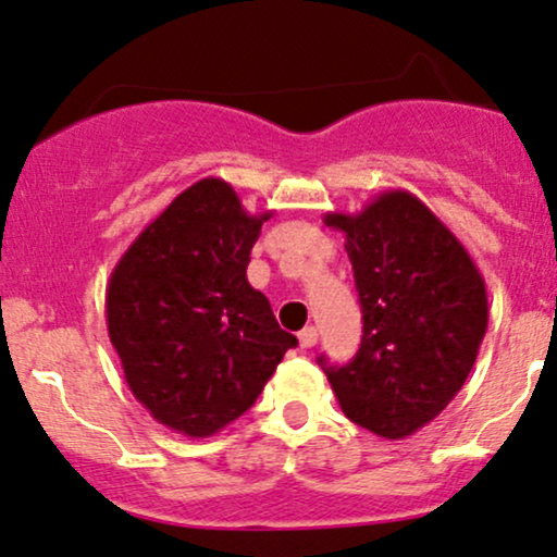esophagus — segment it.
I'll return each instance as SVG.
<instances>
[{
  "mask_svg": "<svg viewBox=\"0 0 557 557\" xmlns=\"http://www.w3.org/2000/svg\"><path fill=\"white\" fill-rule=\"evenodd\" d=\"M317 339H319L317 326H306V330L298 334V343H300V347H313V345H317Z\"/></svg>",
  "mask_w": 557,
  "mask_h": 557,
  "instance_id": "obj_1",
  "label": "esophagus"
}]
</instances>
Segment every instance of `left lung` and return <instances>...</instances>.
Masks as SVG:
<instances>
[{
    "label": "left lung",
    "instance_id": "1",
    "mask_svg": "<svg viewBox=\"0 0 557 557\" xmlns=\"http://www.w3.org/2000/svg\"><path fill=\"white\" fill-rule=\"evenodd\" d=\"M345 233L363 311L350 363L324 366L355 425L399 441L431 423L459 394L487 330L485 280L418 197L381 191L355 214L326 212Z\"/></svg>",
    "mask_w": 557,
    "mask_h": 557
}]
</instances>
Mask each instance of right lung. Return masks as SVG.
<instances>
[{
    "instance_id": "obj_1",
    "label": "right lung",
    "mask_w": 557,
    "mask_h": 557,
    "mask_svg": "<svg viewBox=\"0 0 557 557\" xmlns=\"http://www.w3.org/2000/svg\"><path fill=\"white\" fill-rule=\"evenodd\" d=\"M223 178H202L113 267L106 324L124 379L158 423L207 438L240 418L298 345L246 277L261 223Z\"/></svg>"
}]
</instances>
